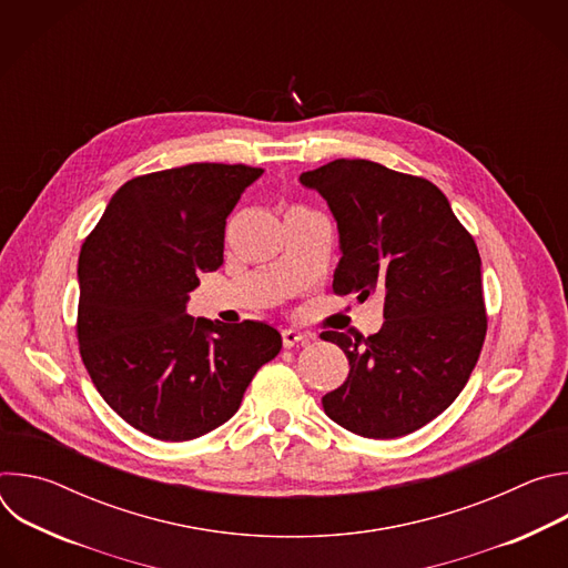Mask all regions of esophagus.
<instances>
[{"mask_svg":"<svg viewBox=\"0 0 568 568\" xmlns=\"http://www.w3.org/2000/svg\"><path fill=\"white\" fill-rule=\"evenodd\" d=\"M303 342H307V335H305V333L294 331V328H285V331H283V346H285V348H292V346L303 344Z\"/></svg>","mask_w":568,"mask_h":568,"instance_id":"1","label":"esophagus"}]
</instances>
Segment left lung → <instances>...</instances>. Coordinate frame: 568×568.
Wrapping results in <instances>:
<instances>
[{"instance_id": "1", "label": "left lung", "mask_w": 568, "mask_h": 568, "mask_svg": "<svg viewBox=\"0 0 568 568\" xmlns=\"http://www.w3.org/2000/svg\"><path fill=\"white\" fill-rule=\"evenodd\" d=\"M298 182L337 220L335 294H384L379 333H321L351 366L323 412L364 438L407 436L449 407L480 355L488 316L476 242L438 186L375 161L335 159Z\"/></svg>"}]
</instances>
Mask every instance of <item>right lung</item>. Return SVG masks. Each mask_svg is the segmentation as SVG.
<instances>
[{
    "label": "right lung",
    "mask_w": 568,
    "mask_h": 568,
    "mask_svg": "<svg viewBox=\"0 0 568 568\" xmlns=\"http://www.w3.org/2000/svg\"><path fill=\"white\" fill-rule=\"evenodd\" d=\"M261 175L245 164H189L134 178L80 250V355L110 407L156 440L224 425L283 346L263 321L229 326L186 312L200 272L224 261L229 213Z\"/></svg>",
    "instance_id": "add662e5"
}]
</instances>
